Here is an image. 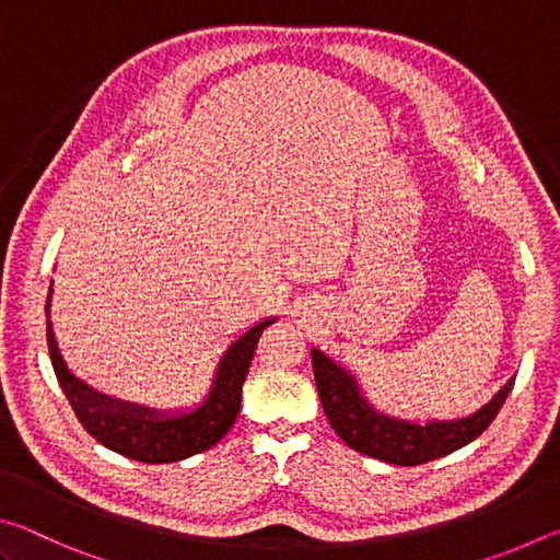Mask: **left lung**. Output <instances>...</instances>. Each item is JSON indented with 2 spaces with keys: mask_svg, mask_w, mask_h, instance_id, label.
Wrapping results in <instances>:
<instances>
[{
  "mask_svg": "<svg viewBox=\"0 0 560 560\" xmlns=\"http://www.w3.org/2000/svg\"><path fill=\"white\" fill-rule=\"evenodd\" d=\"M311 363H314L320 405H324L330 428L336 430L338 438L350 450L387 464H397V467H417V464L440 459L444 454L477 440L499 415L506 395L514 387V377H511L481 410L464 417V420L417 424L375 412L363 400L353 377L320 350H311Z\"/></svg>",
  "mask_w": 560,
  "mask_h": 560,
  "instance_id": "obj_1",
  "label": "left lung"
}]
</instances>
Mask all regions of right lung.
I'll list each match as a JSON object with an SVG mask.
<instances>
[{"mask_svg":"<svg viewBox=\"0 0 560 560\" xmlns=\"http://www.w3.org/2000/svg\"><path fill=\"white\" fill-rule=\"evenodd\" d=\"M49 299H46V314H49ZM273 324V318L261 320L254 328L232 343L226 350L220 371H217V381L210 397L205 405L197 407L192 412L175 415V417H160L155 410H145V407L122 405L116 400H108L106 395L93 393L91 387L66 371L63 360L56 348L51 320L46 324V338H49V355L51 365L59 381L66 400L73 407L75 417L83 424L93 440L101 442L103 447L122 454V457L148 462V464H167L179 462L210 450L212 444L220 442L240 415L242 405V385L249 373L254 350H257L261 330Z\"/></svg>","mask_w":560,"mask_h":560,"instance_id":"right-lung-1","label":"right lung"}]
</instances>
